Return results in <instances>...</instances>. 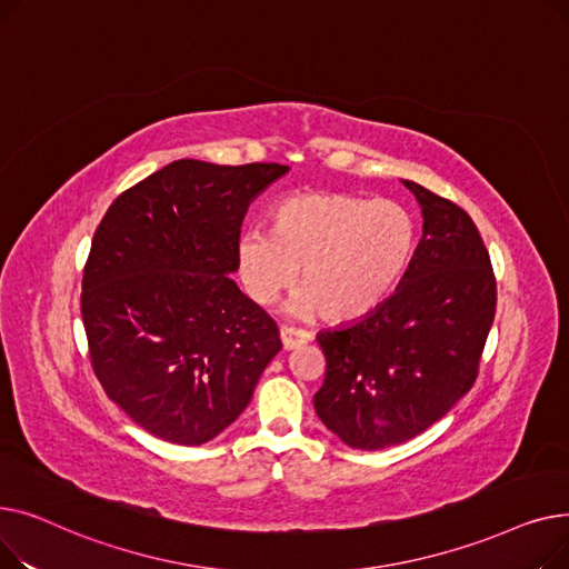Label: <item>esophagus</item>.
<instances>
[{"label":"esophagus","instance_id":"esophagus-1","mask_svg":"<svg viewBox=\"0 0 569 569\" xmlns=\"http://www.w3.org/2000/svg\"><path fill=\"white\" fill-rule=\"evenodd\" d=\"M279 335H281L283 350H295V348H300V346H305V343L311 341V335H309V332H305V330H292V327H281Z\"/></svg>","mask_w":569,"mask_h":569}]
</instances>
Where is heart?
Masks as SVG:
<instances>
[{
    "label": "heart",
    "mask_w": 569,
    "mask_h": 569,
    "mask_svg": "<svg viewBox=\"0 0 569 569\" xmlns=\"http://www.w3.org/2000/svg\"><path fill=\"white\" fill-rule=\"evenodd\" d=\"M417 221L395 200L305 191L272 209L269 232L237 237V269L256 305H272L300 269L286 311L330 322L371 313L401 283L417 253Z\"/></svg>",
    "instance_id": "heart-1"
}]
</instances>
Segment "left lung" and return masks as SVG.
<instances>
[{
  "instance_id": "1",
  "label": "left lung",
  "mask_w": 569,
  "mask_h": 569,
  "mask_svg": "<svg viewBox=\"0 0 569 569\" xmlns=\"http://www.w3.org/2000/svg\"><path fill=\"white\" fill-rule=\"evenodd\" d=\"M422 209V239L397 290L360 320L322 330L320 422L352 450L401 445L470 392L496 316V279L472 219L401 179Z\"/></svg>"
}]
</instances>
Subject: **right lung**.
Segmentation results:
<instances>
[{
  "instance_id": "right-lung-1",
  "label": "right lung",
  "mask_w": 569,
  "mask_h": 569,
  "mask_svg": "<svg viewBox=\"0 0 569 569\" xmlns=\"http://www.w3.org/2000/svg\"><path fill=\"white\" fill-rule=\"evenodd\" d=\"M288 170L172 161L119 196L92 239L80 309L94 373L161 440L217 438L281 350L230 274L249 204Z\"/></svg>"
}]
</instances>
